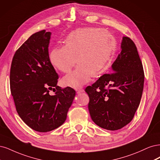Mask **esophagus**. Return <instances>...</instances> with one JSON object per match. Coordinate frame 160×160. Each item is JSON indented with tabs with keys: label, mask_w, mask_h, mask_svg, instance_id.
<instances>
[{
	"label": "esophagus",
	"mask_w": 160,
	"mask_h": 160,
	"mask_svg": "<svg viewBox=\"0 0 160 160\" xmlns=\"http://www.w3.org/2000/svg\"><path fill=\"white\" fill-rule=\"evenodd\" d=\"M76 91H77V93H82V92H84V90L83 89H76Z\"/></svg>",
	"instance_id": "1"
}]
</instances>
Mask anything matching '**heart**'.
Returning <instances> with one entry per match:
<instances>
[{"label":"heart","instance_id":"1","mask_svg":"<svg viewBox=\"0 0 160 160\" xmlns=\"http://www.w3.org/2000/svg\"><path fill=\"white\" fill-rule=\"evenodd\" d=\"M64 46L50 50L49 60L55 68L68 73L76 63L78 65L65 76L62 83L80 88L88 82L91 76H100L109 68L116 50V38L99 28H81L71 32L64 38Z\"/></svg>","mask_w":160,"mask_h":160}]
</instances>
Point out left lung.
I'll return each mask as SVG.
<instances>
[{"label":"left lung","mask_w":160,"mask_h":160,"mask_svg":"<svg viewBox=\"0 0 160 160\" xmlns=\"http://www.w3.org/2000/svg\"><path fill=\"white\" fill-rule=\"evenodd\" d=\"M121 49L112 65L113 73L102 76L85 89L90 98L92 120L112 131L120 130L132 120L143 89V65L136 44L123 37Z\"/></svg>","instance_id":"obj_1"}]
</instances>
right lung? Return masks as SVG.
<instances>
[{
  "mask_svg": "<svg viewBox=\"0 0 160 160\" xmlns=\"http://www.w3.org/2000/svg\"><path fill=\"white\" fill-rule=\"evenodd\" d=\"M50 32L33 34L16 51L10 72V86L16 110L32 130L47 132L65 122L76 91L57 86L58 75L49 60ZM52 90L55 94H49Z\"/></svg>",
  "mask_w": 160,
  "mask_h": 160,
  "instance_id": "1",
  "label": "right lung"
}]
</instances>
